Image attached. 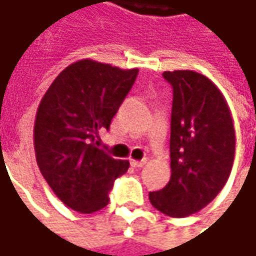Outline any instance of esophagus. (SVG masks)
<instances>
[{
  "instance_id": "obj_1",
  "label": "esophagus",
  "mask_w": 256,
  "mask_h": 256,
  "mask_svg": "<svg viewBox=\"0 0 256 256\" xmlns=\"http://www.w3.org/2000/svg\"><path fill=\"white\" fill-rule=\"evenodd\" d=\"M146 164V160H142V161H138V160H131V165L134 168H141Z\"/></svg>"
}]
</instances>
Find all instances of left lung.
Instances as JSON below:
<instances>
[{
    "label": "left lung",
    "mask_w": 256,
    "mask_h": 256,
    "mask_svg": "<svg viewBox=\"0 0 256 256\" xmlns=\"http://www.w3.org/2000/svg\"><path fill=\"white\" fill-rule=\"evenodd\" d=\"M172 85L171 180L150 192L154 208L172 218L200 212L221 192L235 158L231 110L220 88L195 71H165Z\"/></svg>",
    "instance_id": "1"
}]
</instances>
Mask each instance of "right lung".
Here are the masks:
<instances>
[{
  "mask_svg": "<svg viewBox=\"0 0 256 256\" xmlns=\"http://www.w3.org/2000/svg\"><path fill=\"white\" fill-rule=\"evenodd\" d=\"M136 75L138 68L80 60L60 72L38 105L36 164L60 201L74 211L92 214L106 206L114 181L130 168V161L100 150L95 136L110 128Z\"/></svg>",
  "mask_w": 256,
  "mask_h": 256,
  "instance_id": "obj_1",
  "label": "right lung"
}]
</instances>
